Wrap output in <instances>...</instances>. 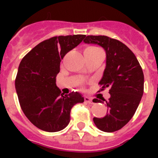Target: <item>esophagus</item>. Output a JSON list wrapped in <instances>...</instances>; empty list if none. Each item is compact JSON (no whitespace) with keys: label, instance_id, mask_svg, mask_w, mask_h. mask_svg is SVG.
<instances>
[{"label":"esophagus","instance_id":"esophagus-1","mask_svg":"<svg viewBox=\"0 0 158 158\" xmlns=\"http://www.w3.org/2000/svg\"><path fill=\"white\" fill-rule=\"evenodd\" d=\"M84 101L86 102H88V103H89V104L94 103V102H93V100H92V98H90V97H88V96L84 97Z\"/></svg>","mask_w":158,"mask_h":158}]
</instances>
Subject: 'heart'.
<instances>
[{
	"instance_id": "b5f03b06",
	"label": "heart",
	"mask_w": 158,
	"mask_h": 158,
	"mask_svg": "<svg viewBox=\"0 0 158 158\" xmlns=\"http://www.w3.org/2000/svg\"><path fill=\"white\" fill-rule=\"evenodd\" d=\"M98 48H95V47H89V48H87L85 49L84 52H89V51H94V50H98Z\"/></svg>"
}]
</instances>
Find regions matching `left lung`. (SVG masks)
<instances>
[{"mask_svg": "<svg viewBox=\"0 0 158 158\" xmlns=\"http://www.w3.org/2000/svg\"><path fill=\"white\" fill-rule=\"evenodd\" d=\"M85 43L104 48L106 54L103 76L99 82L101 90L109 88L110 98L106 101L107 114L94 118V122L104 132H115L127 124L135 115L143 94L144 77L135 55L127 46L107 36H85ZM95 102H102L95 98Z\"/></svg>", "mask_w": 158, "mask_h": 158, "instance_id": "8db88e82", "label": "left lung"}]
</instances>
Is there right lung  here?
Masks as SVG:
<instances>
[{"mask_svg":"<svg viewBox=\"0 0 158 158\" xmlns=\"http://www.w3.org/2000/svg\"><path fill=\"white\" fill-rule=\"evenodd\" d=\"M85 35L58 36L43 41L24 56L19 66L15 89L21 109L36 127L57 132L70 121V110L84 102L77 92L61 94L56 84L60 64Z\"/></svg>","mask_w":158,"mask_h":158,"instance_id":"right-lung-1","label":"right lung"}]
</instances>
